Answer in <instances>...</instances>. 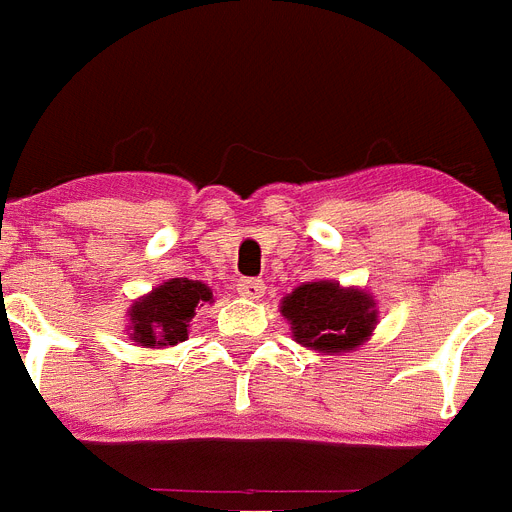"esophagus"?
Returning a JSON list of instances; mask_svg holds the SVG:
<instances>
[{"label": "esophagus", "mask_w": 512, "mask_h": 512, "mask_svg": "<svg viewBox=\"0 0 512 512\" xmlns=\"http://www.w3.org/2000/svg\"><path fill=\"white\" fill-rule=\"evenodd\" d=\"M264 282L261 280H253V277H248V280H240L238 282V293L243 295V298H261V295H264Z\"/></svg>", "instance_id": "1"}]
</instances>
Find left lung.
Wrapping results in <instances>:
<instances>
[{
    "mask_svg": "<svg viewBox=\"0 0 512 512\" xmlns=\"http://www.w3.org/2000/svg\"><path fill=\"white\" fill-rule=\"evenodd\" d=\"M282 316L295 342L319 353H348L369 340L377 327V303L358 287L319 280L295 287L282 298Z\"/></svg>",
    "mask_w": 512,
    "mask_h": 512,
    "instance_id": "obj_1",
    "label": "left lung"
}]
</instances>
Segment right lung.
<instances>
[{
    "label": "right lung",
    "mask_w": 512,
    "mask_h": 512,
    "mask_svg": "<svg viewBox=\"0 0 512 512\" xmlns=\"http://www.w3.org/2000/svg\"><path fill=\"white\" fill-rule=\"evenodd\" d=\"M209 287L188 277L162 282L149 295H143L130 306V340L143 348H167L188 337L190 319L196 316V306L211 303Z\"/></svg>",
    "instance_id": "obj_1"
}]
</instances>
